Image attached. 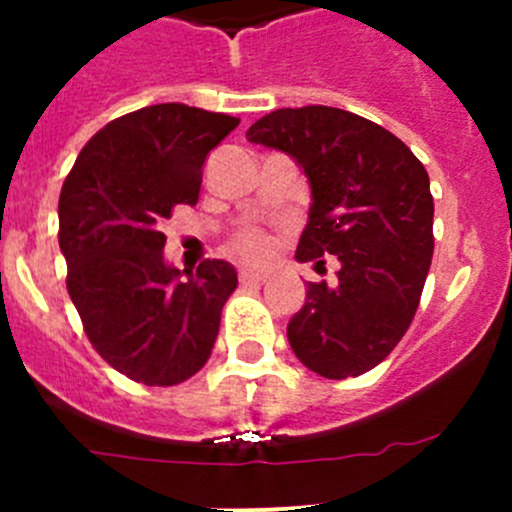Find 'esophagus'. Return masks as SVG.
Instances as JSON below:
<instances>
[{"label": "esophagus", "instance_id": "obj_1", "mask_svg": "<svg viewBox=\"0 0 512 512\" xmlns=\"http://www.w3.org/2000/svg\"><path fill=\"white\" fill-rule=\"evenodd\" d=\"M238 279H241V284H256V282H266V274L264 271L241 269L238 271Z\"/></svg>", "mask_w": 512, "mask_h": 512}]
</instances>
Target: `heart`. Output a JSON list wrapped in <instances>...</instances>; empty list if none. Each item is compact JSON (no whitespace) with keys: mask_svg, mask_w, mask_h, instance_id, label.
<instances>
[{"mask_svg":"<svg viewBox=\"0 0 512 512\" xmlns=\"http://www.w3.org/2000/svg\"><path fill=\"white\" fill-rule=\"evenodd\" d=\"M233 251L241 253L248 261H266L274 251V241L271 235L261 228H243L241 233L233 235Z\"/></svg>","mask_w":512,"mask_h":512,"instance_id":"obj_1","label":"heart"}]
</instances>
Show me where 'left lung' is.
I'll return each mask as SVG.
<instances>
[{"instance_id":"8db88e82","label":"left lung","mask_w":512,"mask_h":512,"mask_svg":"<svg viewBox=\"0 0 512 512\" xmlns=\"http://www.w3.org/2000/svg\"><path fill=\"white\" fill-rule=\"evenodd\" d=\"M251 143L279 148L312 189L297 259L325 266L336 287L307 284L287 325L297 359L325 379L359 377L382 364L415 318L433 256L428 171L397 135L338 107L274 110L248 128Z\"/></svg>"}]
</instances>
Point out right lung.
<instances>
[{
	"label": "right lung",
	"instance_id": "obj_1",
	"mask_svg": "<svg viewBox=\"0 0 512 512\" xmlns=\"http://www.w3.org/2000/svg\"><path fill=\"white\" fill-rule=\"evenodd\" d=\"M238 122L189 104H151L94 133L63 182L66 289L94 351L138 384L171 387L200 372L238 287L220 259L179 279L161 233L176 205L197 202L207 153Z\"/></svg>",
	"mask_w": 512,
	"mask_h": 512
}]
</instances>
